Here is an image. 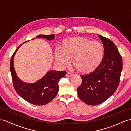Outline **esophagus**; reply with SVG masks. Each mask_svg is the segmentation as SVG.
Segmentation results:
<instances>
[{"label": "esophagus", "mask_w": 131, "mask_h": 131, "mask_svg": "<svg viewBox=\"0 0 131 131\" xmlns=\"http://www.w3.org/2000/svg\"><path fill=\"white\" fill-rule=\"evenodd\" d=\"M72 75H73L72 73H70V72H68V73H66V76L67 77H69V78H70V77H72Z\"/></svg>", "instance_id": "1"}]
</instances>
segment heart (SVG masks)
Wrapping results in <instances>:
<instances>
[{
	"label": "heart",
	"instance_id": "heart-1",
	"mask_svg": "<svg viewBox=\"0 0 131 131\" xmlns=\"http://www.w3.org/2000/svg\"><path fill=\"white\" fill-rule=\"evenodd\" d=\"M103 48L97 41L83 36H73L65 39L62 50L55 51L56 62L62 68H66L72 60V64L82 74H89L96 71L102 62Z\"/></svg>",
	"mask_w": 131,
	"mask_h": 131
}]
</instances>
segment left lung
Returning a JSON list of instances; mask_svg holds the SVG:
<instances>
[{
  "label": "left lung",
  "instance_id": "8db88e82",
  "mask_svg": "<svg viewBox=\"0 0 131 131\" xmlns=\"http://www.w3.org/2000/svg\"><path fill=\"white\" fill-rule=\"evenodd\" d=\"M103 43L104 56L99 68L88 75H81L77 89L79 98L89 105H98L111 96L119 83L122 70L121 55L111 40L99 35Z\"/></svg>",
  "mask_w": 131,
  "mask_h": 131
}]
</instances>
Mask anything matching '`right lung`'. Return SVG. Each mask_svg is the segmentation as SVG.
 I'll return each mask as SVG.
<instances>
[{
	"label": "right lung",
	"mask_w": 131,
	"mask_h": 131,
	"mask_svg": "<svg viewBox=\"0 0 131 131\" xmlns=\"http://www.w3.org/2000/svg\"><path fill=\"white\" fill-rule=\"evenodd\" d=\"M36 38H42L48 40H52L55 38V34L49 35H39L37 36ZM28 41H25V42ZM22 44L19 45L16 49L10 60V69L13 86L18 94L27 102L38 106L46 105L54 99L58 94L59 89V82L60 79L65 76L66 72L51 70L47 73L41 79L38 80L35 83H28L22 81L16 76L13 62L16 52Z\"/></svg>",
	"instance_id": "add662e5"
}]
</instances>
